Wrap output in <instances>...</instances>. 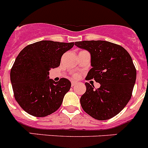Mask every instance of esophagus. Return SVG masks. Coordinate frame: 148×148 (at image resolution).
<instances>
[{
    "label": "esophagus",
    "mask_w": 148,
    "mask_h": 148,
    "mask_svg": "<svg viewBox=\"0 0 148 148\" xmlns=\"http://www.w3.org/2000/svg\"><path fill=\"white\" fill-rule=\"evenodd\" d=\"M75 84H77V82H75V81H73V82H71L72 87H73V86H75Z\"/></svg>",
    "instance_id": "1"
}]
</instances>
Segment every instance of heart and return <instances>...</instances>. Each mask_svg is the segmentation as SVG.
I'll return each instance as SVG.
<instances>
[{"label": "heart", "instance_id": "obj_1", "mask_svg": "<svg viewBox=\"0 0 148 148\" xmlns=\"http://www.w3.org/2000/svg\"><path fill=\"white\" fill-rule=\"evenodd\" d=\"M73 76L75 77V78H78V74H74V75Z\"/></svg>", "mask_w": 148, "mask_h": 148}]
</instances>
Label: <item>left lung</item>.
Returning <instances> with one entry per match:
<instances>
[{"instance_id": "1", "label": "left lung", "mask_w": 148, "mask_h": 148, "mask_svg": "<svg viewBox=\"0 0 148 148\" xmlns=\"http://www.w3.org/2000/svg\"><path fill=\"white\" fill-rule=\"evenodd\" d=\"M75 46L90 53L92 68L86 79L101 84L94 89L86 82V92L80 99L87 114L97 120H107L119 113L130 101L136 79V70L127 51L105 40L77 41Z\"/></svg>"}]
</instances>
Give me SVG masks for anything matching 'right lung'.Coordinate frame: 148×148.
<instances>
[{"instance_id": "1", "label": "right lung", "mask_w": 148, "mask_h": 148, "mask_svg": "<svg viewBox=\"0 0 148 148\" xmlns=\"http://www.w3.org/2000/svg\"><path fill=\"white\" fill-rule=\"evenodd\" d=\"M74 43L40 40L23 48L17 56L10 72L15 100L27 113L44 117L56 112L61 105L71 83L49 79L50 69L58 67L61 56Z\"/></svg>"}]
</instances>
